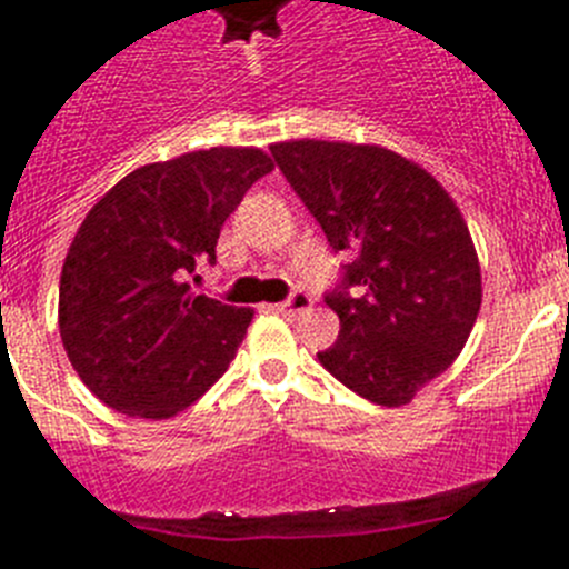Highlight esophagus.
Segmentation results:
<instances>
[{
	"label": "esophagus",
	"instance_id": "obj_1",
	"mask_svg": "<svg viewBox=\"0 0 569 569\" xmlns=\"http://www.w3.org/2000/svg\"><path fill=\"white\" fill-rule=\"evenodd\" d=\"M310 308H313V299H310V293H305V290H293L288 299L276 305V310H279V313H284V316H299V313H305V310H310Z\"/></svg>",
	"mask_w": 569,
	"mask_h": 569
}]
</instances>
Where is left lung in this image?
Returning a JSON list of instances; mask_svg holds the SVG:
<instances>
[{
    "label": "left lung",
    "instance_id": "1",
    "mask_svg": "<svg viewBox=\"0 0 569 569\" xmlns=\"http://www.w3.org/2000/svg\"><path fill=\"white\" fill-rule=\"evenodd\" d=\"M333 250H353L328 308L341 330L319 353L361 399L401 407L461 353L481 270L459 208L433 176L379 144H270Z\"/></svg>",
    "mask_w": 569,
    "mask_h": 569
}]
</instances>
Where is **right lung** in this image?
Instances as JSON below:
<instances>
[{
  "instance_id": "1",
  "label": "right lung",
  "mask_w": 569,
  "mask_h": 569,
  "mask_svg": "<svg viewBox=\"0 0 569 569\" xmlns=\"http://www.w3.org/2000/svg\"><path fill=\"white\" fill-rule=\"evenodd\" d=\"M273 170L259 148H210L136 168L84 216L59 279V333L88 390L139 419H170L228 370L253 319L190 290L222 224Z\"/></svg>"
}]
</instances>
